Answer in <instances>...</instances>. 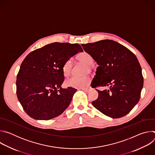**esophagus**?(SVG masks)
<instances>
[{"instance_id": "obj_1", "label": "esophagus", "mask_w": 155, "mask_h": 155, "mask_svg": "<svg viewBox=\"0 0 155 155\" xmlns=\"http://www.w3.org/2000/svg\"><path fill=\"white\" fill-rule=\"evenodd\" d=\"M80 90H81L84 91H86V92L89 91V89H88V88H81V89H80Z\"/></svg>"}]
</instances>
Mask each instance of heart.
I'll use <instances>...</instances> for the list:
<instances>
[{"instance_id": "heart-1", "label": "heart", "mask_w": 155, "mask_h": 155, "mask_svg": "<svg viewBox=\"0 0 155 155\" xmlns=\"http://www.w3.org/2000/svg\"><path fill=\"white\" fill-rule=\"evenodd\" d=\"M77 60L86 65V72L88 71H90L91 69V66L93 65L94 63V59L93 57L88 53L86 51L81 52L79 53L77 56ZM72 61L71 59L66 60L63 65H62V73L64 76L67 77L70 75L72 69ZM91 83V79L89 77H78L75 76H72L65 80V83L68 86L79 88H85L90 85Z\"/></svg>"}]
</instances>
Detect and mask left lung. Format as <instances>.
I'll use <instances>...</instances> for the list:
<instances>
[{
    "mask_svg": "<svg viewBox=\"0 0 155 155\" xmlns=\"http://www.w3.org/2000/svg\"><path fill=\"white\" fill-rule=\"evenodd\" d=\"M99 66L91 86H106L97 90L98 98L93 105L112 118L126 115L137 104L143 84L142 68L136 55L119 43L103 40L82 44Z\"/></svg>",
    "mask_w": 155,
    "mask_h": 155,
    "instance_id": "8db88e82",
    "label": "left lung"
}]
</instances>
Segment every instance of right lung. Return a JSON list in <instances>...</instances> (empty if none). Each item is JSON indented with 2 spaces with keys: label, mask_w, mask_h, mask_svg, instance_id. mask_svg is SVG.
<instances>
[{
  "label": "right lung",
  "mask_w": 155,
  "mask_h": 155,
  "mask_svg": "<svg viewBox=\"0 0 155 155\" xmlns=\"http://www.w3.org/2000/svg\"><path fill=\"white\" fill-rule=\"evenodd\" d=\"M78 43L54 42L31 52L22 62L16 77L18 99L26 113L35 120L58 117L69 105L77 90L61 87L62 65L78 52Z\"/></svg>",
  "instance_id": "add662e5"
}]
</instances>
